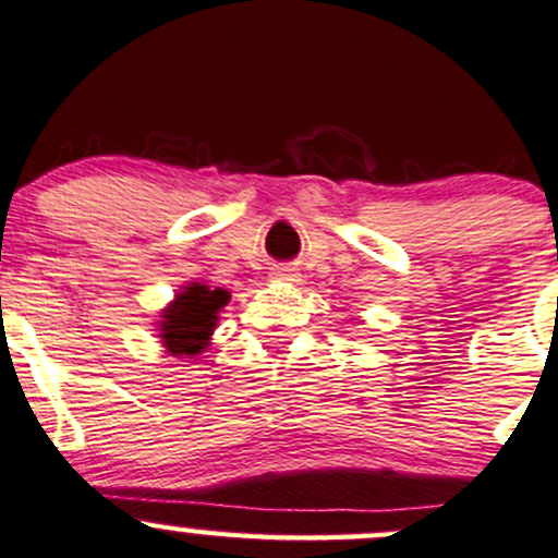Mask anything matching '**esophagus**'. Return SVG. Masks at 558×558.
Segmentation results:
<instances>
[{"mask_svg": "<svg viewBox=\"0 0 558 558\" xmlns=\"http://www.w3.org/2000/svg\"><path fill=\"white\" fill-rule=\"evenodd\" d=\"M271 281H279V284H298L301 277H298L292 268H274L271 271Z\"/></svg>", "mask_w": 558, "mask_h": 558, "instance_id": "1", "label": "esophagus"}]
</instances>
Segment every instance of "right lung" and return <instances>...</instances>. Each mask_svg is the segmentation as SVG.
<instances>
[{"instance_id": "add662e5", "label": "right lung", "mask_w": 558, "mask_h": 558, "mask_svg": "<svg viewBox=\"0 0 558 558\" xmlns=\"http://www.w3.org/2000/svg\"><path fill=\"white\" fill-rule=\"evenodd\" d=\"M231 301L223 287H209L202 281H189L175 292L170 303L159 311L157 338L165 351L175 359H196L207 351L220 311Z\"/></svg>"}]
</instances>
